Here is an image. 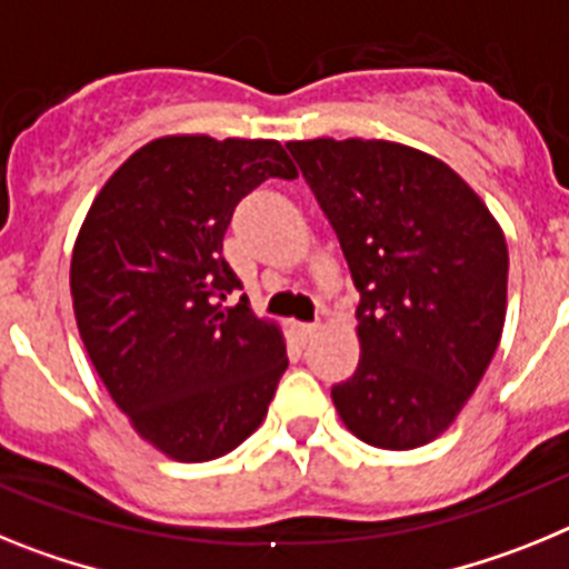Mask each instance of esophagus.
<instances>
[{
  "label": "esophagus",
  "instance_id": "esophagus-1",
  "mask_svg": "<svg viewBox=\"0 0 569 569\" xmlns=\"http://www.w3.org/2000/svg\"><path fill=\"white\" fill-rule=\"evenodd\" d=\"M295 335H298L303 343H309V340L318 335V323H295Z\"/></svg>",
  "mask_w": 569,
  "mask_h": 569
}]
</instances>
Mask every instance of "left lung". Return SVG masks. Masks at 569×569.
<instances>
[{
  "mask_svg": "<svg viewBox=\"0 0 569 569\" xmlns=\"http://www.w3.org/2000/svg\"><path fill=\"white\" fill-rule=\"evenodd\" d=\"M352 271L360 360L332 387L340 421L415 449L456 421L507 318V240L438 157L387 140L286 142Z\"/></svg>",
  "mask_w": 569,
  "mask_h": 569,
  "instance_id": "obj_1",
  "label": "left lung"
}]
</instances>
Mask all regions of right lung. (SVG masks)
Masks as SVG:
<instances>
[{
  "label": "right lung",
  "mask_w": 569,
  "mask_h": 569,
  "mask_svg": "<svg viewBox=\"0 0 569 569\" xmlns=\"http://www.w3.org/2000/svg\"><path fill=\"white\" fill-rule=\"evenodd\" d=\"M298 168L278 140L160 137L93 197L71 257L79 338L131 427L174 461H211L263 423L289 358L223 260L237 202Z\"/></svg>",
  "instance_id": "right-lung-1"
}]
</instances>
